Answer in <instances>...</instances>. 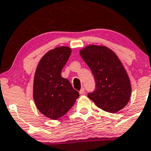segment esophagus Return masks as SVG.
Returning <instances> with one entry per match:
<instances>
[{
	"instance_id": "34e87169",
	"label": "esophagus",
	"mask_w": 151,
	"mask_h": 151,
	"mask_svg": "<svg viewBox=\"0 0 151 151\" xmlns=\"http://www.w3.org/2000/svg\"><path fill=\"white\" fill-rule=\"evenodd\" d=\"M84 92H85V91H84V88H81L80 91H79V94H83Z\"/></svg>"
}]
</instances>
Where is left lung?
Masks as SVG:
<instances>
[{"label": "left lung", "mask_w": 151, "mask_h": 151, "mask_svg": "<svg viewBox=\"0 0 151 151\" xmlns=\"http://www.w3.org/2000/svg\"><path fill=\"white\" fill-rule=\"evenodd\" d=\"M80 55L91 69L96 81L95 91L88 97L100 109L115 113L129 101L131 82L125 68L113 51L105 46L88 45Z\"/></svg>", "instance_id": "obj_1"}]
</instances>
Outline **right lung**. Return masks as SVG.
<instances>
[{
  "mask_svg": "<svg viewBox=\"0 0 151 151\" xmlns=\"http://www.w3.org/2000/svg\"><path fill=\"white\" fill-rule=\"evenodd\" d=\"M70 54L71 49L68 46L49 50L42 57L35 70L34 102L40 113L52 120L64 116L79 97L78 91L61 76Z\"/></svg>",
  "mask_w": 151,
  "mask_h": 151,
  "instance_id": "right-lung-1",
  "label": "right lung"
}]
</instances>
